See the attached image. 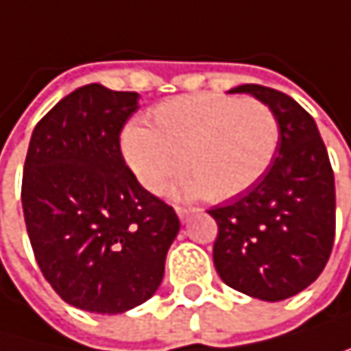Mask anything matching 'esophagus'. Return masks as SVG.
Wrapping results in <instances>:
<instances>
[{
  "label": "esophagus",
  "instance_id": "1",
  "mask_svg": "<svg viewBox=\"0 0 351 351\" xmlns=\"http://www.w3.org/2000/svg\"><path fill=\"white\" fill-rule=\"evenodd\" d=\"M177 214H179V218H181L183 222H187V220H189V216L193 214V210H189V208H181V206H179V208H177Z\"/></svg>",
  "mask_w": 351,
  "mask_h": 351
}]
</instances>
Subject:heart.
I'll return each instance as SVG.
<instances>
[{"label":"heart","instance_id":"obj_1","mask_svg":"<svg viewBox=\"0 0 351 351\" xmlns=\"http://www.w3.org/2000/svg\"><path fill=\"white\" fill-rule=\"evenodd\" d=\"M152 129L129 122L120 152L137 183L162 193L183 166V197L233 199L252 189L279 147V118L260 99L233 95H181L149 112Z\"/></svg>","mask_w":351,"mask_h":351}]
</instances>
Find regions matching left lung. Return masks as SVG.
<instances>
[{
    "label": "left lung",
    "mask_w": 351,
    "mask_h": 351,
    "mask_svg": "<svg viewBox=\"0 0 351 351\" xmlns=\"http://www.w3.org/2000/svg\"><path fill=\"white\" fill-rule=\"evenodd\" d=\"M279 118V147L264 177L208 214L218 224L214 266L229 287L266 302L287 300L318 279L335 239V177L314 118L289 95L239 85Z\"/></svg>",
    "instance_id": "left-lung-1"
}]
</instances>
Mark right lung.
<instances>
[{
  "mask_svg": "<svg viewBox=\"0 0 351 351\" xmlns=\"http://www.w3.org/2000/svg\"><path fill=\"white\" fill-rule=\"evenodd\" d=\"M133 91L91 83L60 99L33 131L22 172V210L37 264L74 308L127 312L162 283L181 222L145 191L120 152Z\"/></svg>",
  "mask_w": 351,
  "mask_h": 351,
  "instance_id": "right-lung-1",
  "label": "right lung"
}]
</instances>
